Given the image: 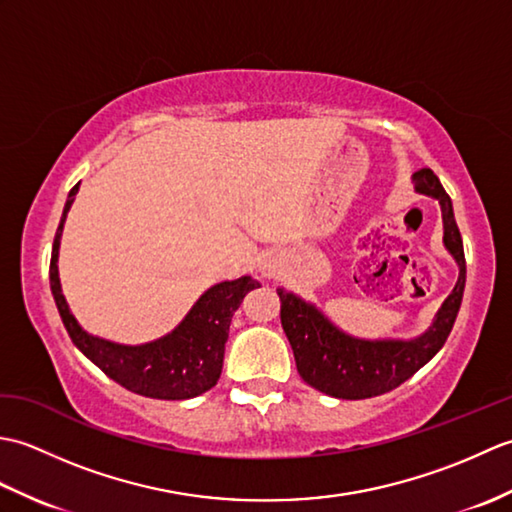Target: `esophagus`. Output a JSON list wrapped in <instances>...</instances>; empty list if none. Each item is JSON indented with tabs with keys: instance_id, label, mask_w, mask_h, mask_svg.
<instances>
[{
	"instance_id": "34e87169",
	"label": "esophagus",
	"mask_w": 512,
	"mask_h": 512,
	"mask_svg": "<svg viewBox=\"0 0 512 512\" xmlns=\"http://www.w3.org/2000/svg\"><path fill=\"white\" fill-rule=\"evenodd\" d=\"M259 270H262L264 275H273V273H275V266H270V264H266V262H264L262 266H259Z\"/></svg>"
}]
</instances>
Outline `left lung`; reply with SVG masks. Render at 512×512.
Wrapping results in <instances>:
<instances>
[{"label": "left lung", "mask_w": 512, "mask_h": 512, "mask_svg": "<svg viewBox=\"0 0 512 512\" xmlns=\"http://www.w3.org/2000/svg\"><path fill=\"white\" fill-rule=\"evenodd\" d=\"M411 180L416 193L440 202L444 226L442 242L460 268L458 284L444 299L427 332L411 341L356 339L336 328L314 303L286 288H277L281 299V325L295 352L297 372L310 387L328 396L363 400L396 389L442 350L458 317L466 284V262L451 198L431 169L416 171Z\"/></svg>", "instance_id": "obj_1"}]
</instances>
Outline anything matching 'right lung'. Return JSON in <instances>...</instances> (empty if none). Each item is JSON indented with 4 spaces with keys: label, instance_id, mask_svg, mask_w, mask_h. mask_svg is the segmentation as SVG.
Masks as SVG:
<instances>
[{
    "label": "right lung",
    "instance_id": "obj_1",
    "mask_svg": "<svg viewBox=\"0 0 512 512\" xmlns=\"http://www.w3.org/2000/svg\"><path fill=\"white\" fill-rule=\"evenodd\" d=\"M79 184L72 187L68 202L63 206L50 259V290L72 343L101 372L134 394L158 400H187L209 391L217 385V378L222 374L224 345L233 314L248 292L259 288V281L253 277H239L211 286L193 303L187 317L176 328L143 345L114 343L85 332L63 297L57 266L63 224L74 195L79 193Z\"/></svg>",
    "mask_w": 512,
    "mask_h": 512
}]
</instances>
